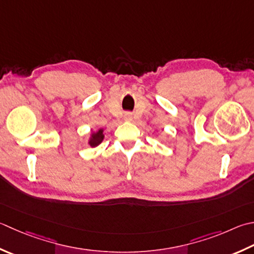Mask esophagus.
I'll list each match as a JSON object with an SVG mask.
<instances>
[{"mask_svg":"<svg viewBox=\"0 0 254 254\" xmlns=\"http://www.w3.org/2000/svg\"><path fill=\"white\" fill-rule=\"evenodd\" d=\"M132 119H133V117H132V114L130 113V112H127L126 114H124V120L126 121H132Z\"/></svg>","mask_w":254,"mask_h":254,"instance_id":"esophagus-1","label":"esophagus"}]
</instances>
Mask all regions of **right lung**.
I'll list each match as a JSON object with an SVG mask.
<instances>
[{
    "label": "right lung",
    "instance_id": "right-lung-1",
    "mask_svg": "<svg viewBox=\"0 0 254 254\" xmlns=\"http://www.w3.org/2000/svg\"><path fill=\"white\" fill-rule=\"evenodd\" d=\"M103 138H104L103 128H99L97 132L91 133L90 138H89V145L91 147H96L103 141Z\"/></svg>",
    "mask_w": 254,
    "mask_h": 254
}]
</instances>
